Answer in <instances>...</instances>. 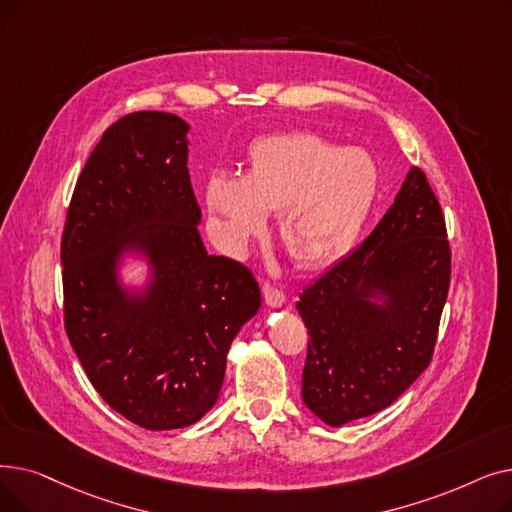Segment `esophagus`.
I'll return each instance as SVG.
<instances>
[{"label": "esophagus", "instance_id": "1", "mask_svg": "<svg viewBox=\"0 0 512 512\" xmlns=\"http://www.w3.org/2000/svg\"><path fill=\"white\" fill-rule=\"evenodd\" d=\"M263 299H265L267 305L276 309V307H282L286 303V294L274 284H263Z\"/></svg>", "mask_w": 512, "mask_h": 512}]
</instances>
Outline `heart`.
Segmentation results:
<instances>
[{
    "mask_svg": "<svg viewBox=\"0 0 512 512\" xmlns=\"http://www.w3.org/2000/svg\"><path fill=\"white\" fill-rule=\"evenodd\" d=\"M380 184V166L367 149L292 130L257 139L245 176L213 172L205 205L226 251H245L265 230L267 213H278V234L292 261L324 267L351 251Z\"/></svg>",
    "mask_w": 512,
    "mask_h": 512,
    "instance_id": "obj_1",
    "label": "heart"
}]
</instances>
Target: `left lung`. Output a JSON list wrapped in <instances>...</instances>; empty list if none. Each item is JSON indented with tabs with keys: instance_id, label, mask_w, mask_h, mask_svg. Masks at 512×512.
I'll list each match as a JSON object with an SVG mask.
<instances>
[{
	"instance_id": "left-lung-1",
	"label": "left lung",
	"mask_w": 512,
	"mask_h": 512,
	"mask_svg": "<svg viewBox=\"0 0 512 512\" xmlns=\"http://www.w3.org/2000/svg\"><path fill=\"white\" fill-rule=\"evenodd\" d=\"M448 284L444 213L411 168L361 247L299 294L307 409L340 427L390 407L432 361Z\"/></svg>"
}]
</instances>
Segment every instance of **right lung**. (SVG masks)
<instances>
[{"mask_svg":"<svg viewBox=\"0 0 512 512\" xmlns=\"http://www.w3.org/2000/svg\"><path fill=\"white\" fill-rule=\"evenodd\" d=\"M188 130L166 112L128 114L107 128L62 234L74 353L107 405L153 432L193 425L215 405L228 348L261 307L247 267L203 245ZM128 254L150 267L143 289L119 282Z\"/></svg>","mask_w":512,"mask_h":512,"instance_id":"obj_1","label":"right lung"}]
</instances>
